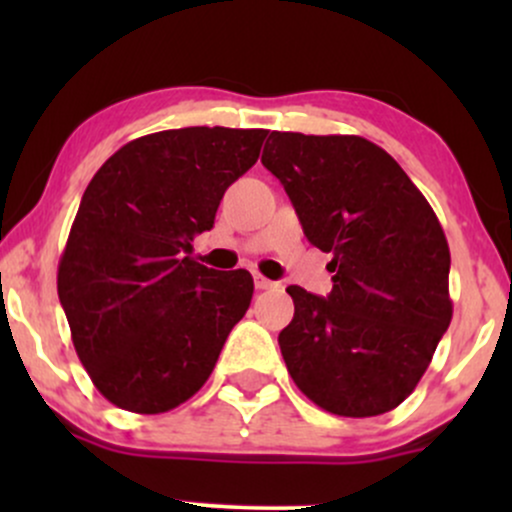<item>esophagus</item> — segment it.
<instances>
[{
  "label": "esophagus",
  "mask_w": 512,
  "mask_h": 512,
  "mask_svg": "<svg viewBox=\"0 0 512 512\" xmlns=\"http://www.w3.org/2000/svg\"><path fill=\"white\" fill-rule=\"evenodd\" d=\"M274 281H269L267 276H262V274H255V289H260V291H267V289H274Z\"/></svg>",
  "instance_id": "obj_1"
}]
</instances>
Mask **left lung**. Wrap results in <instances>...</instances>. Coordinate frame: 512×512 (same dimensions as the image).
I'll return each mask as SVG.
<instances>
[{
	"instance_id": "left-lung-1",
	"label": "left lung",
	"mask_w": 512,
	"mask_h": 512,
	"mask_svg": "<svg viewBox=\"0 0 512 512\" xmlns=\"http://www.w3.org/2000/svg\"><path fill=\"white\" fill-rule=\"evenodd\" d=\"M262 166L279 178L303 233L330 252V296L289 286L279 334L293 383L339 416L399 407L452 320L450 248L419 187L385 149L354 134L272 132Z\"/></svg>"
}]
</instances>
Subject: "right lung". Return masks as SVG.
I'll list each match as a JSON object with an SVG mask.
<instances>
[{"label":"right lung","instance_id":"obj_1","mask_svg":"<svg viewBox=\"0 0 512 512\" xmlns=\"http://www.w3.org/2000/svg\"><path fill=\"white\" fill-rule=\"evenodd\" d=\"M264 137L231 127L146 134L88 182L57 293L79 361L115 407L163 414L187 402L250 308V272H216L190 252Z\"/></svg>","mask_w":512,"mask_h":512}]
</instances>
